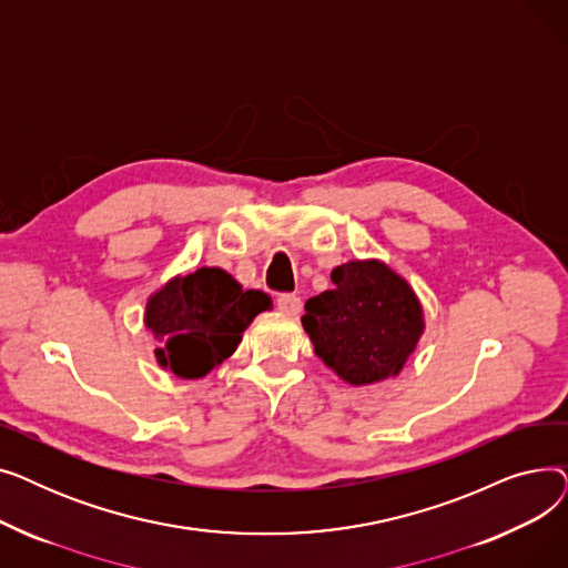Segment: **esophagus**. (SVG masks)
<instances>
[{
    "label": "esophagus",
    "instance_id": "1",
    "mask_svg": "<svg viewBox=\"0 0 568 568\" xmlns=\"http://www.w3.org/2000/svg\"><path fill=\"white\" fill-rule=\"evenodd\" d=\"M278 311H283L285 315H296L302 311V300L296 294H278Z\"/></svg>",
    "mask_w": 568,
    "mask_h": 568
}]
</instances>
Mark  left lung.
Segmentation results:
<instances>
[{
    "mask_svg": "<svg viewBox=\"0 0 568 568\" xmlns=\"http://www.w3.org/2000/svg\"><path fill=\"white\" fill-rule=\"evenodd\" d=\"M332 283L311 296L302 317L315 354L354 386L398 375L424 334L407 281L377 260H354L334 268Z\"/></svg>",
    "mask_w": 568,
    "mask_h": 568,
    "instance_id": "8db88e82",
    "label": "left lung"
}]
</instances>
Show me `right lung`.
I'll use <instances>...</instances> for the list:
<instances>
[{
	"mask_svg": "<svg viewBox=\"0 0 568 568\" xmlns=\"http://www.w3.org/2000/svg\"><path fill=\"white\" fill-rule=\"evenodd\" d=\"M268 308V294L242 290L223 268L202 266L152 294L144 324L161 341L159 364L179 377L195 379L223 364L242 343L253 317Z\"/></svg>",
	"mask_w": 568,
	"mask_h": 568,
	"instance_id": "obj_1",
	"label": "right lung"
}]
</instances>
